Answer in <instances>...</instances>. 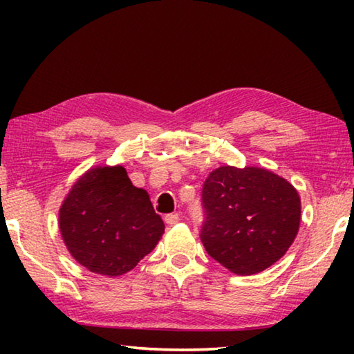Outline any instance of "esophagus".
<instances>
[{"mask_svg": "<svg viewBox=\"0 0 354 354\" xmlns=\"http://www.w3.org/2000/svg\"><path fill=\"white\" fill-rule=\"evenodd\" d=\"M178 221H179V215L178 214H167L165 215V223L167 225L173 226V225H176Z\"/></svg>", "mask_w": 354, "mask_h": 354, "instance_id": "obj_1", "label": "esophagus"}]
</instances>
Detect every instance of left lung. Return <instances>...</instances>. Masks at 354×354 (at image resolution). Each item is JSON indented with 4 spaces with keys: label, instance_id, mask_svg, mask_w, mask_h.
Segmentation results:
<instances>
[{
    "label": "left lung",
    "instance_id": "1",
    "mask_svg": "<svg viewBox=\"0 0 354 354\" xmlns=\"http://www.w3.org/2000/svg\"><path fill=\"white\" fill-rule=\"evenodd\" d=\"M201 203L207 254L242 277L273 266L298 234V192L270 170L220 167L203 184Z\"/></svg>",
    "mask_w": 354,
    "mask_h": 354
}]
</instances>
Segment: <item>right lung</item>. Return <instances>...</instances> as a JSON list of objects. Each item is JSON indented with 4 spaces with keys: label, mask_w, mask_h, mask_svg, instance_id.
I'll list each match as a JSON object with an SVG mask.
<instances>
[{
    "label": "right lung",
    "mask_w": 354,
    "mask_h": 354,
    "mask_svg": "<svg viewBox=\"0 0 354 354\" xmlns=\"http://www.w3.org/2000/svg\"><path fill=\"white\" fill-rule=\"evenodd\" d=\"M70 254L88 270L120 277L137 266L162 237L165 225L147 190L122 165L95 167L77 179L59 211Z\"/></svg>",
    "instance_id": "1"
}]
</instances>
